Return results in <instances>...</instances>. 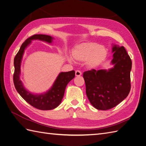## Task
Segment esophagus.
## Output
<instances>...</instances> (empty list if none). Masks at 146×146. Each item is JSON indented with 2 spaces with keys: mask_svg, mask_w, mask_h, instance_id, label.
<instances>
[{
  "mask_svg": "<svg viewBox=\"0 0 146 146\" xmlns=\"http://www.w3.org/2000/svg\"><path fill=\"white\" fill-rule=\"evenodd\" d=\"M75 74H76V76H80L82 75V73L81 71H79V70H76V71L75 72Z\"/></svg>",
  "mask_w": 146,
  "mask_h": 146,
  "instance_id": "esophagus-1",
  "label": "esophagus"
}]
</instances>
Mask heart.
I'll return each mask as SVG.
<instances>
[{
  "instance_id": "obj_1",
  "label": "heart",
  "mask_w": 146,
  "mask_h": 146,
  "mask_svg": "<svg viewBox=\"0 0 146 146\" xmlns=\"http://www.w3.org/2000/svg\"><path fill=\"white\" fill-rule=\"evenodd\" d=\"M107 55L108 50L105 46L93 42L80 44L75 46L72 52L74 60L81 62L86 60L87 66L90 68H96L100 66Z\"/></svg>"
}]
</instances>
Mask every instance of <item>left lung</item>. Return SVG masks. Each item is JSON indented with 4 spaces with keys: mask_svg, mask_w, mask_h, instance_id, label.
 <instances>
[{
    "mask_svg": "<svg viewBox=\"0 0 146 146\" xmlns=\"http://www.w3.org/2000/svg\"><path fill=\"white\" fill-rule=\"evenodd\" d=\"M113 67L85 72L86 94L91 104L98 110L112 109L128 96L130 90L131 60L123 46L112 48Z\"/></svg>",
    "mask_w": 146,
    "mask_h": 146,
    "instance_id": "8db88e82",
    "label": "left lung"
}]
</instances>
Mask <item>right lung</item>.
Segmentation results:
<instances>
[{"mask_svg": "<svg viewBox=\"0 0 146 146\" xmlns=\"http://www.w3.org/2000/svg\"><path fill=\"white\" fill-rule=\"evenodd\" d=\"M53 39L51 36L45 35H35L30 37L22 44L14 59L15 73L13 75V82L17 92L29 104L42 110L54 109L60 104L65 88L68 82L74 78L75 72L72 70L68 72L60 73L53 86L48 92L40 95H35L27 91L21 81V64L25 49L31 44L32 40H40L51 44Z\"/></svg>", "mask_w": 146, "mask_h": 146, "instance_id": "obj_1", "label": "right lung"}]
</instances>
